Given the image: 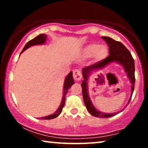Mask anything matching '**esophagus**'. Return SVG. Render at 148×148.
Listing matches in <instances>:
<instances>
[{
    "label": "esophagus",
    "mask_w": 148,
    "mask_h": 148,
    "mask_svg": "<svg viewBox=\"0 0 148 148\" xmlns=\"http://www.w3.org/2000/svg\"><path fill=\"white\" fill-rule=\"evenodd\" d=\"M82 75L79 70L76 69L73 71V78L75 81H79L81 79Z\"/></svg>",
    "instance_id": "1"
}]
</instances>
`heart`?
I'll list each match as a JSON object with an SVG mask.
<instances>
[{
    "instance_id": "1",
    "label": "heart",
    "mask_w": 148,
    "mask_h": 148,
    "mask_svg": "<svg viewBox=\"0 0 148 148\" xmlns=\"http://www.w3.org/2000/svg\"><path fill=\"white\" fill-rule=\"evenodd\" d=\"M108 54V48L106 45L92 44L89 45L84 50V55L87 57L94 56L96 59L101 61L106 58Z\"/></svg>"
}]
</instances>
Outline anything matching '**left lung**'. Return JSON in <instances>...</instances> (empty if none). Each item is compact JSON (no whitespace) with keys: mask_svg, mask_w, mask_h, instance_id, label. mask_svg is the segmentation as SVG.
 <instances>
[{"mask_svg":"<svg viewBox=\"0 0 148 148\" xmlns=\"http://www.w3.org/2000/svg\"><path fill=\"white\" fill-rule=\"evenodd\" d=\"M102 38L106 41L107 44L109 46V56L104 59L96 62L91 66H88L85 67L82 71V74L84 76V81L82 82V94H83L84 101L87 110L91 114L92 116L98 117H103V118H108V117L115 116L116 114H105L102 112H100L98 110L92 106L91 101L87 92V76L90 72L94 71V70L101 69L107 65L108 63L113 61L118 62L119 64L124 66V69L126 72H127L129 78L131 80L132 84L131 86V96L129 99V102L131 101V97L132 95V92L134 89V83H135V66H134V61L132 58L131 53H130L129 49L125 47L121 42L116 41L115 40L108 36H102Z\"/></svg>","mask_w":148,"mask_h":148,"instance_id":"left-lung-1","label":"left lung"}]
</instances>
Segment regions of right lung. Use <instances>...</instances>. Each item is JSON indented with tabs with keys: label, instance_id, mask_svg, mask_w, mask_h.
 Segmentation results:
<instances>
[{
	"label": "right lung",
	"instance_id": "1",
	"mask_svg": "<svg viewBox=\"0 0 148 148\" xmlns=\"http://www.w3.org/2000/svg\"><path fill=\"white\" fill-rule=\"evenodd\" d=\"M46 38L47 36L46 34H39L38 36H37L36 38H34L33 39L29 41L26 44L25 46L23 47V50H22L21 53L22 52H23L25 50L27 49V48H29V47H31L32 46H34V45H38V44H44L46 40ZM74 84L73 77H72V72H71L69 74L68 76L66 77V79H65L64 81V94H63V97H62V102L61 104L60 105V106L59 107V108L57 109V111L55 112L54 114L50 115V116H47L46 117H44L43 119H54L57 117L61 113L62 110V108L64 107V105L65 104V97H66V95L68 92V90L71 88V86Z\"/></svg>",
	"mask_w": 148,
	"mask_h": 148
}]
</instances>
